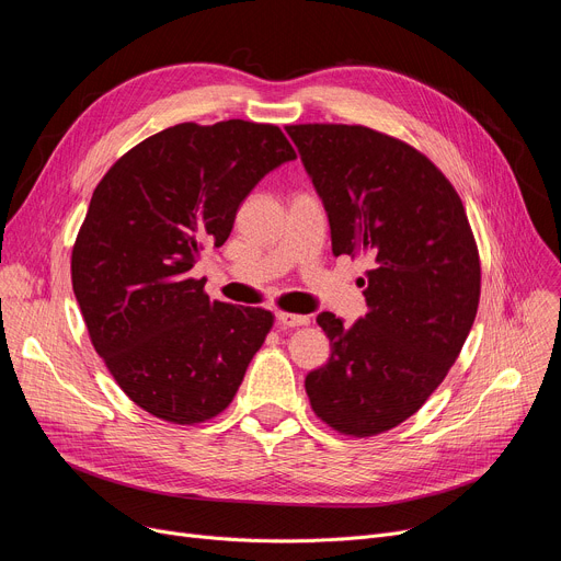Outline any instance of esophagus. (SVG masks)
I'll use <instances>...</instances> for the list:
<instances>
[{
  "instance_id": "34e87169",
  "label": "esophagus",
  "mask_w": 561,
  "mask_h": 561,
  "mask_svg": "<svg viewBox=\"0 0 561 561\" xmlns=\"http://www.w3.org/2000/svg\"><path fill=\"white\" fill-rule=\"evenodd\" d=\"M277 322L282 328H300V325H309V316H298V313H286V311H279L277 316Z\"/></svg>"
}]
</instances>
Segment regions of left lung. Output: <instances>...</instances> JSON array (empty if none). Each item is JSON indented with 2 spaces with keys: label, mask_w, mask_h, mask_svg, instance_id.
I'll list each match as a JSON object with an SVG mask.
<instances>
[{
  "label": "left lung",
  "mask_w": 561,
  "mask_h": 561,
  "mask_svg": "<svg viewBox=\"0 0 561 561\" xmlns=\"http://www.w3.org/2000/svg\"><path fill=\"white\" fill-rule=\"evenodd\" d=\"M325 206L332 252L366 254L368 313L316 322L332 355L305 377L316 416L373 436L423 407L473 328L480 259L463 204L427 157L362 125H290Z\"/></svg>",
  "instance_id": "8db88e82"
}]
</instances>
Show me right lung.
Returning a JSON list of instances; mask_svg holds the SVG:
<instances>
[{"mask_svg": "<svg viewBox=\"0 0 561 561\" xmlns=\"http://www.w3.org/2000/svg\"><path fill=\"white\" fill-rule=\"evenodd\" d=\"M296 159L275 125L182 123L138 142L98 184L72 288L113 379L152 416L193 425L233 400L273 313L209 300L191 271L250 191Z\"/></svg>", "mask_w": 561, "mask_h": 561, "instance_id": "1", "label": "right lung"}]
</instances>
